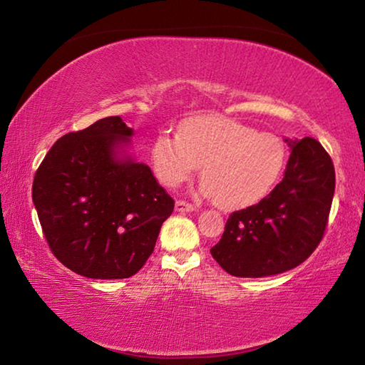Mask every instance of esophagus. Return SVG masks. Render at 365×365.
<instances>
[{"instance_id":"34e87169","label":"esophagus","mask_w":365,"mask_h":365,"mask_svg":"<svg viewBox=\"0 0 365 365\" xmlns=\"http://www.w3.org/2000/svg\"><path fill=\"white\" fill-rule=\"evenodd\" d=\"M175 211L177 212H191V211H195V206L191 205V202L178 200V201H175Z\"/></svg>"}]
</instances>
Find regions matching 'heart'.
I'll list each match as a JSON object with an SVG mask.
<instances>
[{
    "instance_id": "heart-1",
    "label": "heart",
    "mask_w": 365,
    "mask_h": 365,
    "mask_svg": "<svg viewBox=\"0 0 365 365\" xmlns=\"http://www.w3.org/2000/svg\"><path fill=\"white\" fill-rule=\"evenodd\" d=\"M159 180L177 187L200 165L206 196L227 209L256 205L269 193L285 164V146L272 133H257L227 117H195L174 135H159L153 145Z\"/></svg>"
}]
</instances>
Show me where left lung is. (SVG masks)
I'll use <instances>...</instances> for the list:
<instances>
[{"instance_id": "left-lung-1", "label": "left lung", "mask_w": 365, "mask_h": 365, "mask_svg": "<svg viewBox=\"0 0 365 365\" xmlns=\"http://www.w3.org/2000/svg\"><path fill=\"white\" fill-rule=\"evenodd\" d=\"M288 143L292 154L282 182L257 205L232 212L211 248L233 277L259 279L294 269L324 238L335 193L331 158L311 137Z\"/></svg>"}]
</instances>
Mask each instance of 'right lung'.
<instances>
[{
    "label": "right lung",
    "instance_id": "obj_1",
    "mask_svg": "<svg viewBox=\"0 0 365 365\" xmlns=\"http://www.w3.org/2000/svg\"><path fill=\"white\" fill-rule=\"evenodd\" d=\"M132 135L119 115L104 117L61 137L34 178V205L49 250L88 279L137 274L174 211L151 169L119 156Z\"/></svg>",
    "mask_w": 365,
    "mask_h": 365
}]
</instances>
